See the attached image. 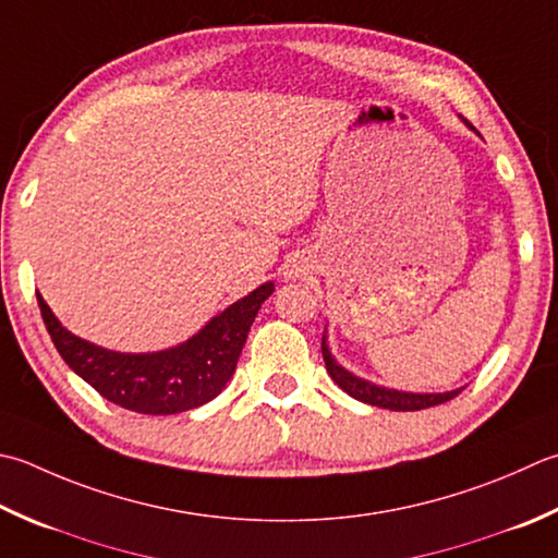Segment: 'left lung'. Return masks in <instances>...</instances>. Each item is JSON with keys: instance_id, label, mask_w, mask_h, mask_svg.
I'll return each mask as SVG.
<instances>
[{"instance_id": "1", "label": "left lung", "mask_w": 558, "mask_h": 558, "mask_svg": "<svg viewBox=\"0 0 558 558\" xmlns=\"http://www.w3.org/2000/svg\"><path fill=\"white\" fill-rule=\"evenodd\" d=\"M322 355H324L326 369H329V375L336 385L341 387L348 397L369 403V407H379L389 411H421V409L438 407V403L450 401L464 389L460 387L450 391H401V389L375 385V381L357 377L355 373H351V369H345L341 363H338L329 348V336H326V331L322 338Z\"/></svg>"}]
</instances>
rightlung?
<instances>
[{"label":"right lung","instance_id":"add662e5","mask_svg":"<svg viewBox=\"0 0 558 558\" xmlns=\"http://www.w3.org/2000/svg\"><path fill=\"white\" fill-rule=\"evenodd\" d=\"M276 282L268 280L217 312L183 343L151 353H123L80 338L52 314L38 292V307L54 348L86 385L118 407L171 416L213 401L232 379L251 324Z\"/></svg>","mask_w":558,"mask_h":558}]
</instances>
